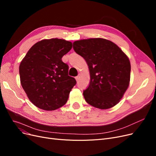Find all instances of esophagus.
I'll return each instance as SVG.
<instances>
[{"label":"esophagus","instance_id":"34e87169","mask_svg":"<svg viewBox=\"0 0 156 156\" xmlns=\"http://www.w3.org/2000/svg\"><path fill=\"white\" fill-rule=\"evenodd\" d=\"M80 76H81V74H78V75L77 76H76V81H78V80H79V78H80Z\"/></svg>","mask_w":156,"mask_h":156}]
</instances>
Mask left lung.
I'll use <instances>...</instances> for the list:
<instances>
[{
  "mask_svg": "<svg viewBox=\"0 0 156 156\" xmlns=\"http://www.w3.org/2000/svg\"><path fill=\"white\" fill-rule=\"evenodd\" d=\"M73 48L88 66L90 82L83 94L86 102L100 109L118 104L130 81L131 65L125 53L116 44L102 38L75 41Z\"/></svg>",
  "mask_w": 156,
  "mask_h": 156,
  "instance_id": "left-lung-1",
  "label": "left lung"
}]
</instances>
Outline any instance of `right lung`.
I'll list each match as a JSON object with an SVG mask.
<instances>
[{"instance_id":"obj_1","label":"right lung","mask_w":156,"mask_h":156,"mask_svg":"<svg viewBox=\"0 0 156 156\" xmlns=\"http://www.w3.org/2000/svg\"><path fill=\"white\" fill-rule=\"evenodd\" d=\"M72 46L64 39H44L33 45L21 61V84L37 108L54 111L66 103L76 81L68 76L69 66L62 57Z\"/></svg>"}]
</instances>
